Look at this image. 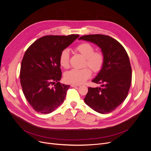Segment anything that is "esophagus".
Returning a JSON list of instances; mask_svg holds the SVG:
<instances>
[{"mask_svg": "<svg viewBox=\"0 0 151 151\" xmlns=\"http://www.w3.org/2000/svg\"><path fill=\"white\" fill-rule=\"evenodd\" d=\"M71 86L72 87V88H75V87H78V86H80L79 85H76V84H71Z\"/></svg>", "mask_w": 151, "mask_h": 151, "instance_id": "obj_1", "label": "esophagus"}]
</instances>
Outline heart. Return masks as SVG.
Wrapping results in <instances>:
<instances>
[{"instance_id": "heart-1", "label": "heart", "mask_w": 151, "mask_h": 151, "mask_svg": "<svg viewBox=\"0 0 151 151\" xmlns=\"http://www.w3.org/2000/svg\"><path fill=\"white\" fill-rule=\"evenodd\" d=\"M75 51L85 58L84 66H88L94 73L101 71L105 62L104 54L101 51H94V47L88 43H81L75 47ZM59 63L61 67L67 69L70 67V53L67 50H63L59 55ZM92 71L88 68L71 70L64 75L66 82L74 84L84 83L91 76Z\"/></svg>"}]
</instances>
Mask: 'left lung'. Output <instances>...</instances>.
I'll return each mask as SVG.
<instances>
[{
  "label": "left lung",
  "instance_id": "left-lung-1",
  "mask_svg": "<svg viewBox=\"0 0 151 151\" xmlns=\"http://www.w3.org/2000/svg\"><path fill=\"white\" fill-rule=\"evenodd\" d=\"M79 40L97 45L105 56L104 67L92 80L101 87L89 88L84 102L99 113L112 112L128 96L132 81L129 55L119 42L108 35H87Z\"/></svg>",
  "mask_w": 151,
  "mask_h": 151
}]
</instances>
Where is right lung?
Returning <instances> with one entry per match:
<instances>
[{
	"instance_id": "obj_1",
	"label": "right lung",
	"mask_w": 151,
	"mask_h": 151,
	"mask_svg": "<svg viewBox=\"0 0 151 151\" xmlns=\"http://www.w3.org/2000/svg\"><path fill=\"white\" fill-rule=\"evenodd\" d=\"M79 36H44L32 44L24 55L20 82L26 99L37 112L49 114L64 101L70 86L59 82V55Z\"/></svg>"
}]
</instances>
